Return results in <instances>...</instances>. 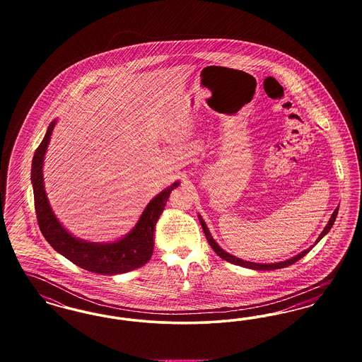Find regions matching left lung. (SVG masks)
I'll return each instance as SVG.
<instances>
[{
    "instance_id": "obj_1",
    "label": "left lung",
    "mask_w": 362,
    "mask_h": 362,
    "mask_svg": "<svg viewBox=\"0 0 362 362\" xmlns=\"http://www.w3.org/2000/svg\"><path fill=\"white\" fill-rule=\"evenodd\" d=\"M338 210H339V207H337L335 210H334V213H332V216H331V218H329V221H328V224L326 225V228L323 229V232L320 233V236L317 238V240L315 244H317L319 241L322 240V238L325 236V235H327L328 230L331 229V226L334 224V221H335V218H337V216H338ZM199 221H201V225H202V229H204V232H205V236H206L207 241H209V244H210V247L214 250V252L220 257V258L224 259L226 262H229V263H233V264H239V266H243V267H247V269H252V270H276V269H282V267H288V266H291L293 263H296L297 260H300V259L303 258V257H305L308 252H310V250L313 248V245L308 248V250H305V251H303L301 254H298V255H296L294 258L288 259V260H284V262H278V263H254V262H247V260H243L240 258H236V257H233V255H230V254H228V252H225L224 250L214 241V239L211 238V235H210V232H209V229H207L206 224H205V221L199 217Z\"/></svg>"
}]
</instances>
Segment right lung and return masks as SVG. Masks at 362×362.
<instances>
[{
  "label": "right lung",
  "instance_id": "right-lung-1",
  "mask_svg": "<svg viewBox=\"0 0 362 362\" xmlns=\"http://www.w3.org/2000/svg\"><path fill=\"white\" fill-rule=\"evenodd\" d=\"M54 126L55 121L50 123L46 136L35 151L31 170L35 211L42 235L57 252L69 259L78 267L92 273L114 276L144 266L153 254L156 223L164 210L171 191L176 189L179 183L175 182L173 186L155 197L142 211L134 229L121 240L100 244L76 239L54 216L43 186V158L50 142Z\"/></svg>",
  "mask_w": 362,
  "mask_h": 362
}]
</instances>
